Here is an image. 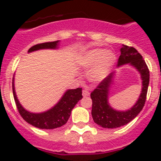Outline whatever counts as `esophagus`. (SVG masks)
<instances>
[{"label": "esophagus", "mask_w": 161, "mask_h": 161, "mask_svg": "<svg viewBox=\"0 0 161 161\" xmlns=\"http://www.w3.org/2000/svg\"><path fill=\"white\" fill-rule=\"evenodd\" d=\"M90 94V93H89V91L87 90V89H84V90H83V97H86V96H88Z\"/></svg>", "instance_id": "esophagus-1"}]
</instances>
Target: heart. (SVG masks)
<instances>
[{
	"label": "heart",
	"mask_w": 161,
	"mask_h": 161,
	"mask_svg": "<svg viewBox=\"0 0 161 161\" xmlns=\"http://www.w3.org/2000/svg\"><path fill=\"white\" fill-rule=\"evenodd\" d=\"M116 55L110 50L94 48L88 50L82 56L80 64L83 68H92L88 74L91 82H99L105 78L114 65Z\"/></svg>",
	"instance_id": "1"
}]
</instances>
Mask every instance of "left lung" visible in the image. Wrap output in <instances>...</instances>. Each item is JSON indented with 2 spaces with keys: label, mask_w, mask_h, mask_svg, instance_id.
I'll return each mask as SVG.
<instances>
[{
  "label": "left lung",
  "mask_w": 161,
  "mask_h": 161,
  "mask_svg": "<svg viewBox=\"0 0 161 161\" xmlns=\"http://www.w3.org/2000/svg\"><path fill=\"white\" fill-rule=\"evenodd\" d=\"M121 54L118 60V67L130 63L140 73L142 80V90L136 103L126 111L114 109L108 103V97L109 88L114 82V73H111L91 93L92 116L94 123L105 129H115L127 125L142 110L147 95L150 83V71L142 56L133 47L123 45L120 49Z\"/></svg>",
  "instance_id": "8db88e82"
}]
</instances>
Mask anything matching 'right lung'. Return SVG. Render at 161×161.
<instances>
[{
  "mask_svg": "<svg viewBox=\"0 0 161 161\" xmlns=\"http://www.w3.org/2000/svg\"><path fill=\"white\" fill-rule=\"evenodd\" d=\"M58 42L59 41L36 44L29 49L28 53L37 51L40 49L58 48ZM12 91H13L14 99L16 102V108L18 109L19 114L23 118V119L30 125H33L34 127L42 129V130H53L65 125L70 117L71 112L74 106L83 98L81 88H78L76 89H68L66 91L62 98L54 107L46 112L34 114L25 109L21 105V103H19L15 92L14 78L12 82Z\"/></svg>",
  "mask_w": 161,
  "mask_h": 161,
  "instance_id": "right-lung-1",
  "label": "right lung"
}]
</instances>
